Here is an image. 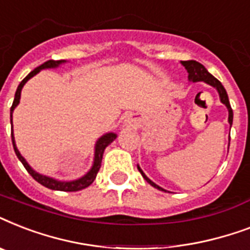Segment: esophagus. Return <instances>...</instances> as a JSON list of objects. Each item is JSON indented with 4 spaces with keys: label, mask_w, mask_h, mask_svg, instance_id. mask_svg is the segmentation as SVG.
Wrapping results in <instances>:
<instances>
[{
    "label": "esophagus",
    "mask_w": 250,
    "mask_h": 250,
    "mask_svg": "<svg viewBox=\"0 0 250 250\" xmlns=\"http://www.w3.org/2000/svg\"><path fill=\"white\" fill-rule=\"evenodd\" d=\"M128 122H129V119H128Z\"/></svg>",
    "instance_id": "34e87169"
}]
</instances>
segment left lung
Here are the masks:
<instances>
[{
	"instance_id": "1",
	"label": "left lung",
	"mask_w": 250,
	"mask_h": 250,
	"mask_svg": "<svg viewBox=\"0 0 250 250\" xmlns=\"http://www.w3.org/2000/svg\"><path fill=\"white\" fill-rule=\"evenodd\" d=\"M182 64L186 67L187 71H188V79H189L190 82H193V83H196V82H205V83L213 85L214 88H217L218 93H219V97H221V101L223 102V104L227 106V109H229V125H232V119H233L232 109H231V105H229L227 92H226L225 86L222 85L221 82H219L218 79H215V78H214V76L211 75V74H210V72L208 71V70H206L201 63H198V62H196V61H182ZM137 168H139V171H140L141 175H143V178H144L145 180L150 184V186H153L154 188H157V189L165 190L164 188H161L160 186H157L156 183H153L152 180H150V179H149L144 172H143V170H141L140 167L137 166ZM165 192H166V190H165Z\"/></svg>"
}]
</instances>
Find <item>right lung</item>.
Segmentation results:
<instances>
[{
	"label": "right lung",
	"instance_id": "right-lung-1",
	"mask_svg": "<svg viewBox=\"0 0 250 250\" xmlns=\"http://www.w3.org/2000/svg\"><path fill=\"white\" fill-rule=\"evenodd\" d=\"M64 61H46L45 63H42L41 66H39L37 68H35L33 71H31L28 75L25 76L24 79L21 80V84L18 85V89L15 92V97H14V101H13V105H11V109H10V122L13 123V111L14 109L17 107V105L19 104V100H21V88L27 82H28L32 76H35L37 72L42 70V68H52V67H57V66H60L61 63H63ZM115 137L117 135L113 132L110 133H106L102 137H100L97 141V144H96V150H94V162H93V166L92 168L89 170V172L86 175H84L83 178L78 179V180H74V182H60V180H56V179L53 178H49V176H45V175H41V174H37L36 171H33L31 168L28 164H27V161L21 157V154L19 153V150L17 149V145H15V140H14V135H13V131H11V140H13V146H14V150H15V154L17 157L19 158L23 166L25 167V170L28 171V174L32 176L36 182H39L41 186L46 187L49 189H54V190H63V192H76V190H80V189H84L86 188L88 186H90L93 180L96 179L97 176V172L100 170V167H101V161H102V156H104V152H105V148L109 144H111L114 140H115Z\"/></svg>",
	"mask_w": 250,
	"mask_h": 250
}]
</instances>
